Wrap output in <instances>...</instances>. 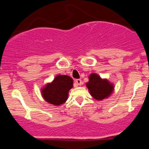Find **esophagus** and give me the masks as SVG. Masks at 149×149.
Here are the masks:
<instances>
[{
    "label": "esophagus",
    "instance_id": "esophagus-1",
    "mask_svg": "<svg viewBox=\"0 0 149 149\" xmlns=\"http://www.w3.org/2000/svg\"><path fill=\"white\" fill-rule=\"evenodd\" d=\"M76 83H77V85H82V80L80 79H76Z\"/></svg>",
    "mask_w": 149,
    "mask_h": 149
}]
</instances>
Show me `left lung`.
Listing matches in <instances>:
<instances>
[{
  "label": "left lung",
  "mask_w": 149,
  "mask_h": 149,
  "mask_svg": "<svg viewBox=\"0 0 149 149\" xmlns=\"http://www.w3.org/2000/svg\"><path fill=\"white\" fill-rule=\"evenodd\" d=\"M86 86L90 95L95 100L101 101L108 98L114 90V85L107 78L102 79L98 74L92 73L89 76Z\"/></svg>",
  "instance_id": "1"
}]
</instances>
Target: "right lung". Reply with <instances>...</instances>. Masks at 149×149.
I'll return each mask as SVG.
<instances>
[{
    "label": "right lung",
    "mask_w": 149,
    "mask_h": 149,
    "mask_svg": "<svg viewBox=\"0 0 149 149\" xmlns=\"http://www.w3.org/2000/svg\"><path fill=\"white\" fill-rule=\"evenodd\" d=\"M73 80L71 77L58 75L51 83L41 89L42 96L46 102L55 106L63 104L67 100L69 92L73 88Z\"/></svg>",
    "instance_id": "add662e5"
}]
</instances>
